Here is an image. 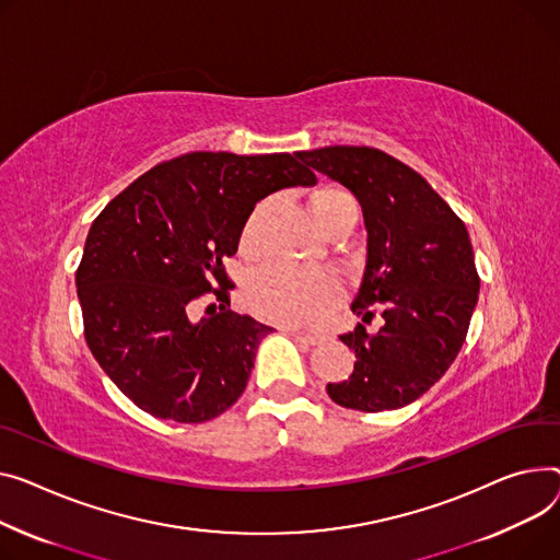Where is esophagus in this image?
<instances>
[{"label":"esophagus","mask_w":560,"mask_h":560,"mask_svg":"<svg viewBox=\"0 0 560 560\" xmlns=\"http://www.w3.org/2000/svg\"><path fill=\"white\" fill-rule=\"evenodd\" d=\"M290 335L292 338L296 340V342H304V345H311V347H315V345H322L326 338L324 335H317V332H306V330H290Z\"/></svg>","instance_id":"esophagus-1"}]
</instances>
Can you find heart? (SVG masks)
I'll use <instances>...</instances> for the list:
<instances>
[{"label": "heart", "instance_id": "obj_1", "mask_svg": "<svg viewBox=\"0 0 560 560\" xmlns=\"http://www.w3.org/2000/svg\"><path fill=\"white\" fill-rule=\"evenodd\" d=\"M266 205H258L241 232V252L258 254V228ZM313 225L326 236H347L358 220L355 198L338 184H322L308 198ZM340 283L326 272H292L285 268H266L249 277L243 290L245 306L260 319L281 326H311L322 322L340 304Z\"/></svg>", "mask_w": 560, "mask_h": 560}]
</instances>
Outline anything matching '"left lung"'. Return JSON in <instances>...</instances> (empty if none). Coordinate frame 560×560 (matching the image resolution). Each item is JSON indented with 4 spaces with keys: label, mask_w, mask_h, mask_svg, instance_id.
Returning <instances> with one entry per match:
<instances>
[{
    "label": "left lung",
    "mask_w": 560,
    "mask_h": 560,
    "mask_svg": "<svg viewBox=\"0 0 560 560\" xmlns=\"http://www.w3.org/2000/svg\"><path fill=\"white\" fill-rule=\"evenodd\" d=\"M300 160L347 186L366 228V264L351 304L362 322L340 335L358 360L349 381L326 392L358 412L415 402L466 340L479 294L468 230L415 168L378 148L326 145ZM376 312L382 328L366 334Z\"/></svg>",
    "instance_id": "obj_1"
}]
</instances>
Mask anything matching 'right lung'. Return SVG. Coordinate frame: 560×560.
Listing matches in <instances>:
<instances>
[{"instance_id": "right-lung-1", "label": "right lung", "mask_w": 560, "mask_h": 560, "mask_svg": "<svg viewBox=\"0 0 560 560\" xmlns=\"http://www.w3.org/2000/svg\"><path fill=\"white\" fill-rule=\"evenodd\" d=\"M296 158L186 153L145 171L92 222L77 270L85 340L143 412L202 423L245 392L272 328L230 308L225 258L258 200L317 182ZM205 293L221 306L194 323Z\"/></svg>"}]
</instances>
